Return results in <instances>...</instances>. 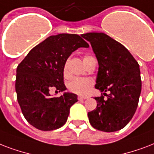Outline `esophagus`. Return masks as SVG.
<instances>
[{
    "label": "esophagus",
    "instance_id": "1",
    "mask_svg": "<svg viewBox=\"0 0 154 154\" xmlns=\"http://www.w3.org/2000/svg\"><path fill=\"white\" fill-rule=\"evenodd\" d=\"M88 97H85V96H78L79 100H86Z\"/></svg>",
    "mask_w": 154,
    "mask_h": 154
}]
</instances>
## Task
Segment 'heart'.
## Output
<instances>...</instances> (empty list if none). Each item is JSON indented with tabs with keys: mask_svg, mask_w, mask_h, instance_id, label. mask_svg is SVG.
Returning a JSON list of instances; mask_svg holds the SVG:
<instances>
[{
	"mask_svg": "<svg viewBox=\"0 0 154 154\" xmlns=\"http://www.w3.org/2000/svg\"><path fill=\"white\" fill-rule=\"evenodd\" d=\"M92 58L91 56H85L83 60L88 59V58ZM63 75L66 76L68 75V67H67V63H66L63 68ZM92 86V81L89 79H81V78H75L71 79L68 83L69 90L74 92V93L79 94V95H85L88 93L89 88Z\"/></svg>",
	"mask_w": 154,
	"mask_h": 154,
	"instance_id": "heart-1",
	"label": "heart"
}]
</instances>
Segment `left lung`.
I'll list each match as a JSON object with an SVG mask.
<instances>
[{
  "label": "left lung",
  "mask_w": 154,
  "mask_h": 154,
  "mask_svg": "<svg viewBox=\"0 0 154 154\" xmlns=\"http://www.w3.org/2000/svg\"><path fill=\"white\" fill-rule=\"evenodd\" d=\"M81 36L91 45L98 60L96 88L109 91L107 98L95 97L96 109L88 112L94 128L110 133L120 130L133 118L141 91L139 64L130 52L103 33H87Z\"/></svg>",
  "instance_id": "obj_1"
}]
</instances>
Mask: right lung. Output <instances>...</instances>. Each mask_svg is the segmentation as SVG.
I'll list each match as a JSON object with an SVG mask.
<instances>
[{
  "instance_id": "obj_1",
  "label": "right lung",
  "mask_w": 154,
  "mask_h": 154,
  "mask_svg": "<svg viewBox=\"0 0 154 154\" xmlns=\"http://www.w3.org/2000/svg\"><path fill=\"white\" fill-rule=\"evenodd\" d=\"M89 45L78 34L53 35L32 49L17 67L15 88L22 114L39 130L51 131L66 122L77 95L64 92L51 97L50 91H64L63 68L68 57Z\"/></svg>"
}]
</instances>
